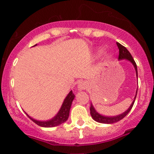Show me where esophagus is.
<instances>
[{
  "instance_id": "34e87169",
  "label": "esophagus",
  "mask_w": 154,
  "mask_h": 154,
  "mask_svg": "<svg viewBox=\"0 0 154 154\" xmlns=\"http://www.w3.org/2000/svg\"><path fill=\"white\" fill-rule=\"evenodd\" d=\"M78 88L80 90H84L87 88V84H85L84 82H81L78 86Z\"/></svg>"
}]
</instances>
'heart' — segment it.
<instances>
[{
	"mask_svg": "<svg viewBox=\"0 0 154 154\" xmlns=\"http://www.w3.org/2000/svg\"><path fill=\"white\" fill-rule=\"evenodd\" d=\"M99 52L100 53H102V52H103V51H102V50H100V51H99Z\"/></svg>",
	"mask_w": 154,
	"mask_h": 154,
	"instance_id": "1",
	"label": "heart"
}]
</instances>
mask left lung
<instances>
[{
    "mask_svg": "<svg viewBox=\"0 0 154 154\" xmlns=\"http://www.w3.org/2000/svg\"><path fill=\"white\" fill-rule=\"evenodd\" d=\"M117 45L119 48V56H118L119 59H127V60H130V61L134 64V67H135L136 73H137V77H138L137 67V64H136V62L134 61L132 55L131 54V53L129 52L128 50H127L125 47H124L123 45L119 44V43H117ZM136 97H137V94H136V96H135V99H136ZM135 99H134V100L133 101L132 104L131 105V106L129 107V109L127 110V111H125L124 113H122V114L118 115V116H117V117H103V116H102V115L99 114V113L95 110V109L94 108L93 105L91 104L90 110H91V117H93V119H94V120H96L97 122H99V123H102V124H114V123H117V122H118L119 120H122L124 117H125L126 116H127V113L131 111L133 106H134V102H135Z\"/></svg>",
    "mask_w": 154,
    "mask_h": 154,
    "instance_id": "left-lung-1",
    "label": "left lung"
}]
</instances>
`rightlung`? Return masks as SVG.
I'll use <instances>...</instances> for the list:
<instances>
[{
  "instance_id": "add662e5",
  "label": "right lung",
  "mask_w": 154,
  "mask_h": 154,
  "mask_svg": "<svg viewBox=\"0 0 154 154\" xmlns=\"http://www.w3.org/2000/svg\"><path fill=\"white\" fill-rule=\"evenodd\" d=\"M74 94H73L72 91H70L67 96V97L65 98L64 101H63V104H62L61 108H60V111L58 112L57 114L54 117L53 119L48 120V121H38V120H34L33 118L30 117L28 116L29 118L33 122H34L36 124H37L40 127H54L56 126L60 125V124L64 123L66 120L68 119L69 113H70V106L72 104V101L74 99Z\"/></svg>"
}]
</instances>
